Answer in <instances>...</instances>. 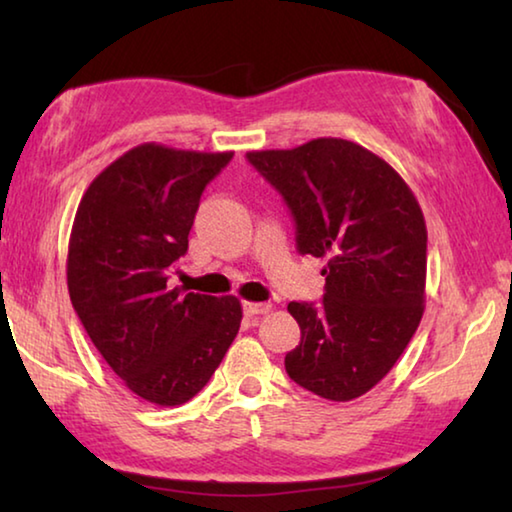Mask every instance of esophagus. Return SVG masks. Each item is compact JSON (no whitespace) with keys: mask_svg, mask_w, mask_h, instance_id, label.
<instances>
[{"mask_svg":"<svg viewBox=\"0 0 512 512\" xmlns=\"http://www.w3.org/2000/svg\"><path fill=\"white\" fill-rule=\"evenodd\" d=\"M273 309L271 302H244V314L246 316H262Z\"/></svg>","mask_w":512,"mask_h":512,"instance_id":"esophagus-1","label":"esophagus"}]
</instances>
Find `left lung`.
<instances>
[{"label": "left lung", "mask_w": 512, "mask_h": 512, "mask_svg": "<svg viewBox=\"0 0 512 512\" xmlns=\"http://www.w3.org/2000/svg\"><path fill=\"white\" fill-rule=\"evenodd\" d=\"M248 160L287 201L300 253L327 259L323 302H289L300 345L284 368L325 400H357L388 375L424 314L418 198L384 158L341 137L250 151Z\"/></svg>", "instance_id": "8db88e82"}]
</instances>
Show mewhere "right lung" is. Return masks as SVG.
Instances as JSON below:
<instances>
[{"label":"right lung","mask_w":512,"mask_h":512,"mask_svg":"<svg viewBox=\"0 0 512 512\" xmlns=\"http://www.w3.org/2000/svg\"><path fill=\"white\" fill-rule=\"evenodd\" d=\"M232 155L140 144L92 180L74 216L69 298L94 348L151 404L192 400L239 332V298L169 287L203 189Z\"/></svg>","instance_id":"obj_1"}]
</instances>
